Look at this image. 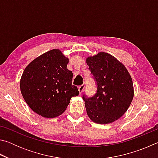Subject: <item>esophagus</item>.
Wrapping results in <instances>:
<instances>
[{
	"instance_id": "1",
	"label": "esophagus",
	"mask_w": 158,
	"mask_h": 158,
	"mask_svg": "<svg viewBox=\"0 0 158 158\" xmlns=\"http://www.w3.org/2000/svg\"><path fill=\"white\" fill-rule=\"evenodd\" d=\"M84 88H85V86H84V84L79 85V86L78 87V90H79V92L80 94H81V93L83 91H84Z\"/></svg>"
}]
</instances>
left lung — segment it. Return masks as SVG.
<instances>
[{"label":"left lung","mask_w":158,"mask_h":158,"mask_svg":"<svg viewBox=\"0 0 158 158\" xmlns=\"http://www.w3.org/2000/svg\"><path fill=\"white\" fill-rule=\"evenodd\" d=\"M86 63L97 84L94 95L82 96L87 114L96 123H110L121 118L132 102V78L125 67L107 53L90 56Z\"/></svg>","instance_id":"8db88e82"}]
</instances>
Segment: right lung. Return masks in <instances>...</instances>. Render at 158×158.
I'll list each match as a JSON object with an SVG mask.
<instances>
[{"label": "right lung", "mask_w": 158, "mask_h": 158, "mask_svg": "<svg viewBox=\"0 0 158 158\" xmlns=\"http://www.w3.org/2000/svg\"><path fill=\"white\" fill-rule=\"evenodd\" d=\"M69 59L59 49L49 51L25 68L20 81L21 94L30 108L45 118H54L65 111L72 97L79 95L73 84Z\"/></svg>", "instance_id": "1"}]
</instances>
